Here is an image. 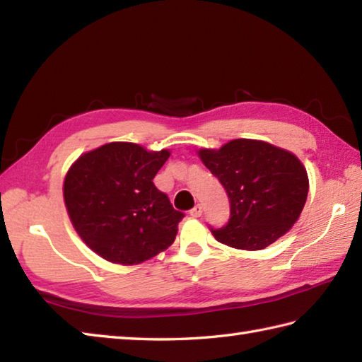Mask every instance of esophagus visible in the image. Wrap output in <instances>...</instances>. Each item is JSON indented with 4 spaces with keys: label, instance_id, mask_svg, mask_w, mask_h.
<instances>
[{
    "label": "esophagus",
    "instance_id": "1",
    "mask_svg": "<svg viewBox=\"0 0 362 362\" xmlns=\"http://www.w3.org/2000/svg\"><path fill=\"white\" fill-rule=\"evenodd\" d=\"M189 215L193 216V218H199V216L202 215V205L197 204L194 209H191V210H189Z\"/></svg>",
    "mask_w": 362,
    "mask_h": 362
}]
</instances>
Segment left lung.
Listing matches in <instances>:
<instances>
[{"label":"left lung","instance_id":"obj_1","mask_svg":"<svg viewBox=\"0 0 362 362\" xmlns=\"http://www.w3.org/2000/svg\"><path fill=\"white\" fill-rule=\"evenodd\" d=\"M197 155L229 196V223L211 229L219 243L259 251L286 235L298 221L309 179L306 168L292 152L242 138L219 148H201Z\"/></svg>","mask_w":362,"mask_h":362}]
</instances>
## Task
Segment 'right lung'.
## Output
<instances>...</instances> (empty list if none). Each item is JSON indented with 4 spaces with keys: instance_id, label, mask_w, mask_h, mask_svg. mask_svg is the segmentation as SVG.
Segmentation results:
<instances>
[{
    "instance_id": "right-lung-1",
    "label": "right lung",
    "mask_w": 362,
    "mask_h": 362,
    "mask_svg": "<svg viewBox=\"0 0 362 362\" xmlns=\"http://www.w3.org/2000/svg\"><path fill=\"white\" fill-rule=\"evenodd\" d=\"M171 152L108 143L83 153L64 179V202L80 238L102 259L138 265L174 243L182 211L153 185Z\"/></svg>"
}]
</instances>
